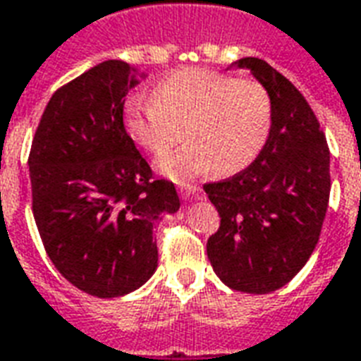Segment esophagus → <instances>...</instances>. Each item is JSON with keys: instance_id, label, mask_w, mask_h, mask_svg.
Here are the masks:
<instances>
[{"instance_id": "34e87169", "label": "esophagus", "mask_w": 361, "mask_h": 361, "mask_svg": "<svg viewBox=\"0 0 361 361\" xmlns=\"http://www.w3.org/2000/svg\"><path fill=\"white\" fill-rule=\"evenodd\" d=\"M178 194H180V198L184 200L200 198L198 186H192V184H183V186H178Z\"/></svg>"}]
</instances>
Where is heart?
<instances>
[{"label":"heart","mask_w":361,"mask_h":361,"mask_svg":"<svg viewBox=\"0 0 361 361\" xmlns=\"http://www.w3.org/2000/svg\"><path fill=\"white\" fill-rule=\"evenodd\" d=\"M271 119L273 105L264 84L217 71L183 69L157 82L152 102H128L123 125L128 138L154 157L184 135L189 142L157 161V171L186 183L209 169L225 177L246 169L265 146Z\"/></svg>","instance_id":"b5f03b06"}]
</instances>
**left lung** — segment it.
<instances>
[{"mask_svg":"<svg viewBox=\"0 0 361 361\" xmlns=\"http://www.w3.org/2000/svg\"><path fill=\"white\" fill-rule=\"evenodd\" d=\"M233 65L264 84L273 119L256 161L227 180L204 184L221 217L207 257L228 288L267 294L306 265L319 240L331 155L319 121L286 76L257 57Z\"/></svg>","mask_w":361,"mask_h":361,"instance_id":"1","label":"left lung"}]
</instances>
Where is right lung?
Wrapping results in <instances>:
<instances>
[{"mask_svg":"<svg viewBox=\"0 0 361 361\" xmlns=\"http://www.w3.org/2000/svg\"><path fill=\"white\" fill-rule=\"evenodd\" d=\"M136 84L134 67L109 59L61 86L28 157L47 256L71 285L97 298L125 296L154 275L155 223L180 207L175 184L152 177L123 125Z\"/></svg>","mask_w":361,"mask_h":361,"instance_id":"add662e5","label":"right lung"}]
</instances>
